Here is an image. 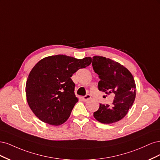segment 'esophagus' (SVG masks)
I'll list each match as a JSON object with an SVG mask.
<instances>
[{
	"mask_svg": "<svg viewBox=\"0 0 160 160\" xmlns=\"http://www.w3.org/2000/svg\"><path fill=\"white\" fill-rule=\"evenodd\" d=\"M90 98H91V95L89 94H87L86 95L83 97V99L84 101H87L88 100H89Z\"/></svg>",
	"mask_w": 160,
	"mask_h": 160,
	"instance_id": "1",
	"label": "esophagus"
}]
</instances>
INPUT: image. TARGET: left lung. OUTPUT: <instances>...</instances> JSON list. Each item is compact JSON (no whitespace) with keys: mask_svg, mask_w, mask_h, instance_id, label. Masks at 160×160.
<instances>
[{"mask_svg":"<svg viewBox=\"0 0 160 160\" xmlns=\"http://www.w3.org/2000/svg\"><path fill=\"white\" fill-rule=\"evenodd\" d=\"M92 66L100 79L99 90L114 95L113 105L100 104L93 113L94 118L102 123L117 122L126 115L133 103L136 88L133 77L125 67L105 57H93Z\"/></svg>","mask_w":160,"mask_h":160,"instance_id":"8db88e82","label":"left lung"}]
</instances>
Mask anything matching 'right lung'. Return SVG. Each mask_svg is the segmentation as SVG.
<instances>
[{"mask_svg": "<svg viewBox=\"0 0 160 160\" xmlns=\"http://www.w3.org/2000/svg\"><path fill=\"white\" fill-rule=\"evenodd\" d=\"M91 62V57L77 59L57 55L38 61L28 75L26 96L28 105L42 122L59 125L68 119L78 101L71 77Z\"/></svg>", "mask_w": 160, "mask_h": 160, "instance_id": "right-lung-1", "label": "right lung"}]
</instances>
